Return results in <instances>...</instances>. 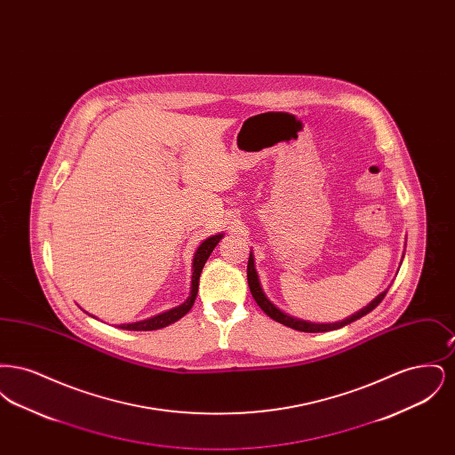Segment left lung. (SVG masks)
Instances as JSON below:
<instances>
[{
    "instance_id": "8db88e82",
    "label": "left lung",
    "mask_w": 455,
    "mask_h": 455,
    "mask_svg": "<svg viewBox=\"0 0 455 455\" xmlns=\"http://www.w3.org/2000/svg\"><path fill=\"white\" fill-rule=\"evenodd\" d=\"M247 282H249V288H251V293H252L254 300H256L260 308L264 310L266 315H269L271 319H275V321L280 323V324L288 325V327H291V329H295V331H302V332H327V331H334V329H339V327L351 324V323L362 319L363 315H367L368 312H371L379 303L384 300V297H386V293H387V290H386V291L380 293L373 302L368 303L365 308H362L360 312H356L355 315L347 317V319L341 321V323H334V324H312V323L300 321V319H293V317L283 314L280 308H276L273 303L266 299V295H264L262 290H260L259 278H258V273H256V267H254L252 254L249 256V262H247Z\"/></svg>"
}]
</instances>
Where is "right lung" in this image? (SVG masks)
I'll return each instance as SVG.
<instances>
[{
	"mask_svg": "<svg viewBox=\"0 0 455 455\" xmlns=\"http://www.w3.org/2000/svg\"><path fill=\"white\" fill-rule=\"evenodd\" d=\"M223 235H215V237L206 238L199 249L196 251L195 262H193V284H191V295L186 302L179 307H175L169 312H164L160 315H155L152 319H147V321H141V323H134V324H123L119 325L121 329H128V331H155V329H162V327H167V325L177 323L180 317H184L191 307L195 305L196 295H197V286H199V276H201V271L204 267V262L208 260V258L212 256L213 249L217 247L218 242L221 240Z\"/></svg>",
	"mask_w": 455,
	"mask_h": 455,
	"instance_id": "1",
	"label": "right lung"
}]
</instances>
